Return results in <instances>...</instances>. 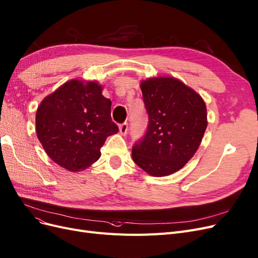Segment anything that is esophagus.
I'll return each mask as SVG.
<instances>
[{
    "instance_id": "1",
    "label": "esophagus",
    "mask_w": 258,
    "mask_h": 258,
    "mask_svg": "<svg viewBox=\"0 0 258 258\" xmlns=\"http://www.w3.org/2000/svg\"><path fill=\"white\" fill-rule=\"evenodd\" d=\"M119 130H120V134L121 135H125L126 133H127V130H128V124L126 122L120 124Z\"/></svg>"
}]
</instances>
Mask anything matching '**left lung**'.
<instances>
[{
    "label": "left lung",
    "instance_id": "1",
    "mask_svg": "<svg viewBox=\"0 0 258 258\" xmlns=\"http://www.w3.org/2000/svg\"><path fill=\"white\" fill-rule=\"evenodd\" d=\"M149 124L132 149L147 173L166 176L182 169L201 144L207 127L206 105L194 89L173 78L141 82Z\"/></svg>",
    "mask_w": 258,
    "mask_h": 258
}]
</instances>
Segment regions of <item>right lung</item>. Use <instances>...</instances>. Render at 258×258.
<instances>
[{"label":"right lung","instance_id":"1","mask_svg":"<svg viewBox=\"0 0 258 258\" xmlns=\"http://www.w3.org/2000/svg\"><path fill=\"white\" fill-rule=\"evenodd\" d=\"M110 107L98 83H64L36 112V133L46 154L69 171L89 167L100 158L106 138L119 131Z\"/></svg>","mask_w":258,"mask_h":258}]
</instances>
